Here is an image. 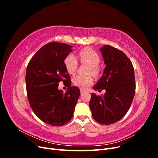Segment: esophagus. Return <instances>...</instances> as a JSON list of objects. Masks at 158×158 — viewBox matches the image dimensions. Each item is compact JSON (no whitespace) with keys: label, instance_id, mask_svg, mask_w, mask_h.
I'll return each mask as SVG.
<instances>
[{"label":"esophagus","instance_id":"esophagus-1","mask_svg":"<svg viewBox=\"0 0 158 158\" xmlns=\"http://www.w3.org/2000/svg\"><path fill=\"white\" fill-rule=\"evenodd\" d=\"M84 93H85V91H84V90L82 89H80V94H84Z\"/></svg>","mask_w":158,"mask_h":158}]
</instances>
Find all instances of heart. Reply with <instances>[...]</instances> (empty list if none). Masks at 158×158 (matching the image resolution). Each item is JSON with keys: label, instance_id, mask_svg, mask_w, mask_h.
Instances as JSON below:
<instances>
[{"label": "heart", "instance_id": "heart-1", "mask_svg": "<svg viewBox=\"0 0 158 158\" xmlns=\"http://www.w3.org/2000/svg\"><path fill=\"white\" fill-rule=\"evenodd\" d=\"M78 58L81 63L89 64L88 74H92L94 76H98L100 73L99 63L100 56L97 51L89 47H85L78 52ZM64 65L68 73L72 75L76 73L78 69V62L74 55H68L64 59ZM94 79L91 75L81 76L78 75L73 78V84L76 86L82 89H86L92 85Z\"/></svg>", "mask_w": 158, "mask_h": 158}]
</instances>
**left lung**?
Listing matches in <instances>:
<instances>
[{"label": "left lung", "instance_id": "obj_1", "mask_svg": "<svg viewBox=\"0 0 158 158\" xmlns=\"http://www.w3.org/2000/svg\"><path fill=\"white\" fill-rule=\"evenodd\" d=\"M100 50L106 66L93 88L106 92L103 96L91 94L89 107L95 121L109 125L121 120L131 107L136 89L135 71L121 50L108 45Z\"/></svg>", "mask_w": 158, "mask_h": 158}]
</instances>
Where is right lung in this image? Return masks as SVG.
Masks as SVG:
<instances>
[{
    "label": "right lung",
    "instance_id": "add662e5",
    "mask_svg": "<svg viewBox=\"0 0 158 158\" xmlns=\"http://www.w3.org/2000/svg\"><path fill=\"white\" fill-rule=\"evenodd\" d=\"M71 48L64 43H49L32 56L26 69L30 106L38 118L52 126H63L71 120L80 95L78 87L70 86V76L64 65ZM62 81L69 88L65 93L58 89Z\"/></svg>",
    "mask_w": 158,
    "mask_h": 158
}]
</instances>
